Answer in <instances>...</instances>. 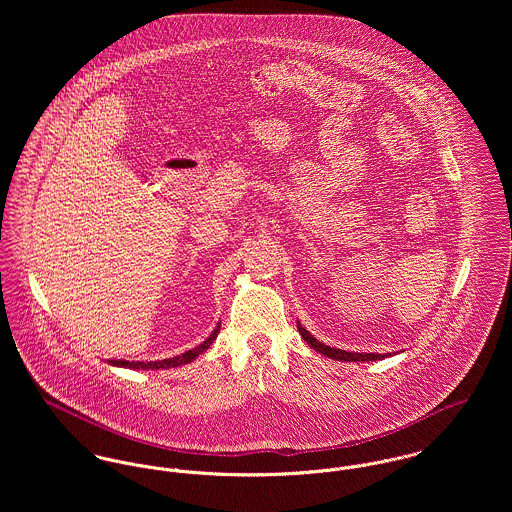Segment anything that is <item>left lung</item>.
Listing matches in <instances>:
<instances>
[{"label": "left lung", "mask_w": 512, "mask_h": 512, "mask_svg": "<svg viewBox=\"0 0 512 512\" xmlns=\"http://www.w3.org/2000/svg\"><path fill=\"white\" fill-rule=\"evenodd\" d=\"M297 331L301 333L303 341L317 353H323L325 357L333 359V361H345V363H366V361H382V359H388L392 357L390 353L388 355H380V353H351V351H343V349H335V347H329L321 341H317L299 321H297Z\"/></svg>", "instance_id": "left-lung-1"}]
</instances>
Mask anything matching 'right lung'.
<instances>
[{"mask_svg":"<svg viewBox=\"0 0 512 512\" xmlns=\"http://www.w3.org/2000/svg\"><path fill=\"white\" fill-rule=\"evenodd\" d=\"M219 331L220 323L215 327V331H213L201 345H197L195 349H191V351H187V353H181V355H177V357H171V359L149 361V363H144V361H116V359H108L106 363L112 366H122V368H134V370H159V368H175V366L187 365V363L195 361L201 353H205V351L213 345V341L217 339Z\"/></svg>","mask_w":512,"mask_h":512,"instance_id":"obj_1","label":"right lung"}]
</instances>
